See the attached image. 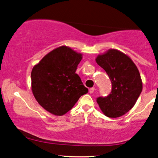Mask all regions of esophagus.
<instances>
[{
	"instance_id": "esophagus-1",
	"label": "esophagus",
	"mask_w": 158,
	"mask_h": 158,
	"mask_svg": "<svg viewBox=\"0 0 158 158\" xmlns=\"http://www.w3.org/2000/svg\"><path fill=\"white\" fill-rule=\"evenodd\" d=\"M94 90H95V88H94V87H92V88L89 89V92L90 94H92V93L94 92Z\"/></svg>"
}]
</instances>
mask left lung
<instances>
[{"label": "left lung", "mask_w": 158, "mask_h": 158, "mask_svg": "<svg viewBox=\"0 0 158 158\" xmlns=\"http://www.w3.org/2000/svg\"><path fill=\"white\" fill-rule=\"evenodd\" d=\"M96 61L112 82L110 94L97 97V103L106 116H123L133 107L143 90L139 71L130 57L116 49L99 55Z\"/></svg>", "instance_id": "left-lung-1"}]
</instances>
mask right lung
<instances>
[{
    "label": "right lung",
    "mask_w": 158,
    "mask_h": 158,
    "mask_svg": "<svg viewBox=\"0 0 158 158\" xmlns=\"http://www.w3.org/2000/svg\"><path fill=\"white\" fill-rule=\"evenodd\" d=\"M81 54L62 46L46 54L31 72L32 92L42 107L57 116L69 112L88 92L76 71Z\"/></svg>",
    "instance_id": "add662e5"
}]
</instances>
